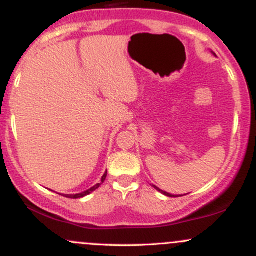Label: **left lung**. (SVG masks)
<instances>
[{
    "instance_id": "obj_1",
    "label": "left lung",
    "mask_w": 256,
    "mask_h": 256,
    "mask_svg": "<svg viewBox=\"0 0 256 256\" xmlns=\"http://www.w3.org/2000/svg\"><path fill=\"white\" fill-rule=\"evenodd\" d=\"M152 186H154L155 189L158 190V192H160L161 194H164V195H165V196H168V198H178V196H183V195H172V194H170V192H164V190L158 189V186H155V185H152Z\"/></svg>"
}]
</instances>
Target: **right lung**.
Wrapping results in <instances>:
<instances>
[{
	"mask_svg": "<svg viewBox=\"0 0 256 256\" xmlns=\"http://www.w3.org/2000/svg\"><path fill=\"white\" fill-rule=\"evenodd\" d=\"M106 177H107V171L104 172V176H102L101 183H98L96 185H94L92 188L88 189L86 192H80V194H73V195H64V196H66V198H84V196L89 195V194H91L92 192H95V190L98 189V188H100V185H101L106 180ZM60 195H61V194H60Z\"/></svg>",
	"mask_w": 256,
	"mask_h": 256,
	"instance_id": "add662e5",
	"label": "right lung"
}]
</instances>
